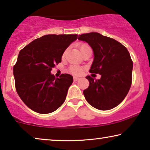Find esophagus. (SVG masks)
I'll return each mask as SVG.
<instances>
[{"instance_id":"obj_1","label":"esophagus","mask_w":150,"mask_h":150,"mask_svg":"<svg viewBox=\"0 0 150 150\" xmlns=\"http://www.w3.org/2000/svg\"><path fill=\"white\" fill-rule=\"evenodd\" d=\"M79 80H80V78H79V77H76V76L74 77V81H79Z\"/></svg>"}]
</instances>
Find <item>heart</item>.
<instances>
[{"instance_id":"b5f03b06","label":"heart","mask_w":150,"mask_h":150,"mask_svg":"<svg viewBox=\"0 0 150 150\" xmlns=\"http://www.w3.org/2000/svg\"><path fill=\"white\" fill-rule=\"evenodd\" d=\"M79 48L80 51L81 52V53H83L85 50H87V49H88V48H90V47L89 45L87 44H81L79 46ZM66 52H67V50H65V52H63V57H65V54H66ZM69 70L71 74H72L79 76V75H81V74L83 72L84 69L83 67L79 66V65H71V66L69 67Z\"/></svg>"}]
</instances>
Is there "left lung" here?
Returning <instances> with one entry per match:
<instances>
[{"label":"left lung","instance_id":"obj_1","mask_svg":"<svg viewBox=\"0 0 150 150\" xmlns=\"http://www.w3.org/2000/svg\"><path fill=\"white\" fill-rule=\"evenodd\" d=\"M78 39L93 50L89 72L101 75L99 80L86 77L89 85L83 91L85 99L98 110L112 109L124 100L131 87L133 62L130 53L120 42L98 33L82 34Z\"/></svg>","mask_w":150,"mask_h":150}]
</instances>
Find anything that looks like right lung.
I'll return each instance as SVG.
<instances>
[{"label":"right lung","instance_id":"add662e5","mask_svg":"<svg viewBox=\"0 0 150 150\" xmlns=\"http://www.w3.org/2000/svg\"><path fill=\"white\" fill-rule=\"evenodd\" d=\"M78 35H46L36 39L20 51L13 66L16 91L24 104L35 112L50 113L65 102L72 76L55 78L50 71L61 62L67 47Z\"/></svg>","mask_w":150,"mask_h":150}]
</instances>
